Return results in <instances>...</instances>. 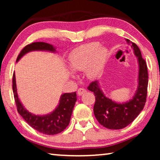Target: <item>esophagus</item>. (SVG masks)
Here are the masks:
<instances>
[{"label": "esophagus", "instance_id": "esophagus-1", "mask_svg": "<svg viewBox=\"0 0 160 160\" xmlns=\"http://www.w3.org/2000/svg\"><path fill=\"white\" fill-rule=\"evenodd\" d=\"M86 90L85 89H84V88H79L78 90V94L79 96H80V95H82V94H83L84 93H85L86 92Z\"/></svg>", "mask_w": 160, "mask_h": 160}]
</instances>
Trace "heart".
<instances>
[{"label": "heart", "mask_w": 160, "mask_h": 160, "mask_svg": "<svg viewBox=\"0 0 160 160\" xmlns=\"http://www.w3.org/2000/svg\"><path fill=\"white\" fill-rule=\"evenodd\" d=\"M108 51L97 42L83 44L72 50L68 56V63L75 71L85 70L89 78L99 75L107 63Z\"/></svg>", "instance_id": "1"}]
</instances>
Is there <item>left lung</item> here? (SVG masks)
I'll list each match as a JSON object with an SVG mask.
<instances>
[{
	"label": "left lung",
	"instance_id": "left-lung-1",
	"mask_svg": "<svg viewBox=\"0 0 160 160\" xmlns=\"http://www.w3.org/2000/svg\"><path fill=\"white\" fill-rule=\"evenodd\" d=\"M126 41L130 43L129 39ZM135 56L139 63L138 87L135 96L129 102L118 104L113 102L104 95L100 90L98 82L93 81L88 89L93 92L95 96L94 105V113L98 122L105 128L118 130L126 127L135 120L143 109L147 99L148 72L147 64L142 58L141 52L138 46L131 42Z\"/></svg>",
	"mask_w": 160,
	"mask_h": 160
}]
</instances>
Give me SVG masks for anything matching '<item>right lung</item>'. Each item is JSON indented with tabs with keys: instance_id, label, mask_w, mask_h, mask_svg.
<instances>
[{
	"instance_id": "1",
	"label": "right lung",
	"mask_w": 160,
	"mask_h": 160,
	"mask_svg": "<svg viewBox=\"0 0 160 160\" xmlns=\"http://www.w3.org/2000/svg\"><path fill=\"white\" fill-rule=\"evenodd\" d=\"M34 50H45L53 52L56 51L52 45L47 43L34 42L27 45L22 48L16 61L20 60L22 56L25 53ZM12 90L18 113L29 126L37 131L47 135H55L64 131L68 126L75 102L77 101L75 92L63 94L61 97L58 107L50 114L37 116L28 112L22 105L17 94L15 72L12 75Z\"/></svg>"
}]
</instances>
